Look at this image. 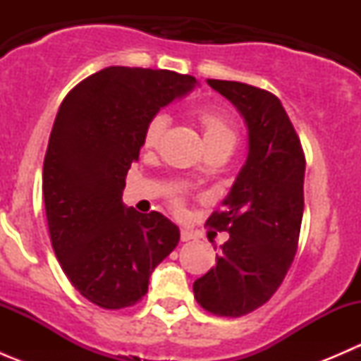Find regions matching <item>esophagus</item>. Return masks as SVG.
Masks as SVG:
<instances>
[{
    "label": "esophagus",
    "instance_id": "1",
    "mask_svg": "<svg viewBox=\"0 0 361 361\" xmlns=\"http://www.w3.org/2000/svg\"><path fill=\"white\" fill-rule=\"evenodd\" d=\"M180 239L183 243L192 241V239H194V234H192V232H188V231H185V228H181V231H180Z\"/></svg>",
    "mask_w": 361,
    "mask_h": 361
}]
</instances>
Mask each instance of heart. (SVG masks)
Masks as SVG:
<instances>
[{
  "instance_id": "obj_1",
  "label": "heart",
  "mask_w": 361,
  "mask_h": 361,
  "mask_svg": "<svg viewBox=\"0 0 361 361\" xmlns=\"http://www.w3.org/2000/svg\"><path fill=\"white\" fill-rule=\"evenodd\" d=\"M195 118H197L199 126H201L204 143H206L207 150L209 148H218V147H227L234 148L235 137V127L232 123V120L225 115L224 111L214 110V108H201L195 113ZM167 118L166 113H155L150 120L147 122L143 130V147L145 148H157L160 140H162L164 133L167 129ZM180 201H174V206H178Z\"/></svg>"
}]
</instances>
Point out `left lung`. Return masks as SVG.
<instances>
[{
  "label": "left lung",
  "mask_w": 361,
  "mask_h": 361,
  "mask_svg": "<svg viewBox=\"0 0 361 361\" xmlns=\"http://www.w3.org/2000/svg\"><path fill=\"white\" fill-rule=\"evenodd\" d=\"M245 116L248 159L206 225L231 238L216 265L194 283L207 312L239 318L264 305L292 267L304 214L305 155L300 140L272 92L248 83L207 80Z\"/></svg>",
  "instance_id": "left-lung-1"
}]
</instances>
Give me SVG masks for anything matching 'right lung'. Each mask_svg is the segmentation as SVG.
Here are the masks:
<instances>
[{
	"mask_svg": "<svg viewBox=\"0 0 361 361\" xmlns=\"http://www.w3.org/2000/svg\"><path fill=\"white\" fill-rule=\"evenodd\" d=\"M194 85L167 69L110 66L73 87L57 111L43 160L50 241L71 285L99 307L140 302L180 241L164 214L123 206L122 190L148 120Z\"/></svg>",
	"mask_w": 361,
	"mask_h": 361,
	"instance_id": "add662e5",
	"label": "right lung"
}]
</instances>
